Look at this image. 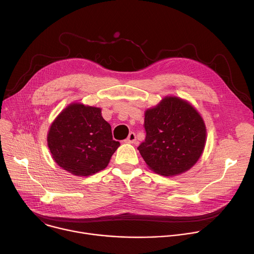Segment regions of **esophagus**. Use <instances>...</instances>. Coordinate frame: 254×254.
Instances as JSON below:
<instances>
[{
	"mask_svg": "<svg viewBox=\"0 0 254 254\" xmlns=\"http://www.w3.org/2000/svg\"><path fill=\"white\" fill-rule=\"evenodd\" d=\"M135 140H136V135H135V133H134V132H130V133L128 134V136L127 137V139H126V142L133 143Z\"/></svg>",
	"mask_w": 254,
	"mask_h": 254,
	"instance_id": "obj_1",
	"label": "esophagus"
}]
</instances>
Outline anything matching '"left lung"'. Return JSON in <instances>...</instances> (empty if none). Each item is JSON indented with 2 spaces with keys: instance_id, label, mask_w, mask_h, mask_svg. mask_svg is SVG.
Wrapping results in <instances>:
<instances>
[{
  "instance_id": "obj_1",
  "label": "left lung",
  "mask_w": 254,
  "mask_h": 254,
  "mask_svg": "<svg viewBox=\"0 0 254 254\" xmlns=\"http://www.w3.org/2000/svg\"><path fill=\"white\" fill-rule=\"evenodd\" d=\"M146 139L137 150L154 172L175 176L188 171L202 155L206 140L204 122L187 101L164 98L144 114Z\"/></svg>"
}]
</instances>
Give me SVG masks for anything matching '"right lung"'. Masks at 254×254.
Returning a JSON list of instances; mask_svg holds the SVG:
<instances>
[{"label": "right lung", "mask_w": 254, "mask_h": 254, "mask_svg": "<svg viewBox=\"0 0 254 254\" xmlns=\"http://www.w3.org/2000/svg\"><path fill=\"white\" fill-rule=\"evenodd\" d=\"M48 147L54 161L76 176L93 175L103 169L120 141L113 138L112 127L98 107L72 103L50 127Z\"/></svg>", "instance_id": "add662e5"}]
</instances>
